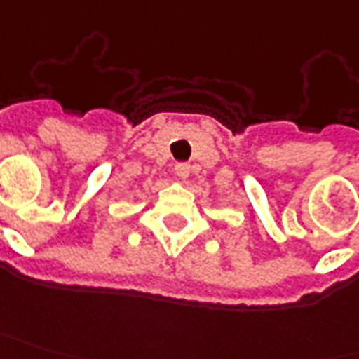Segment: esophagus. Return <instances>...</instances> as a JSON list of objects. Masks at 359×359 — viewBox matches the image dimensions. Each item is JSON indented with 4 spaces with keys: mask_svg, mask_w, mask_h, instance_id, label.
<instances>
[{
    "mask_svg": "<svg viewBox=\"0 0 359 359\" xmlns=\"http://www.w3.org/2000/svg\"><path fill=\"white\" fill-rule=\"evenodd\" d=\"M175 172H177L179 179H188V175H190V165H188V163H177V165H175Z\"/></svg>",
    "mask_w": 359,
    "mask_h": 359,
    "instance_id": "obj_1",
    "label": "esophagus"
}]
</instances>
